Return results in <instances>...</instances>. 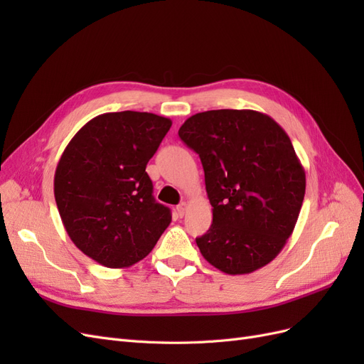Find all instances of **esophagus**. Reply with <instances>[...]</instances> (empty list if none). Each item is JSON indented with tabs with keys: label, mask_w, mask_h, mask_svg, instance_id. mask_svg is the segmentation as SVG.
Returning a JSON list of instances; mask_svg holds the SVG:
<instances>
[{
	"label": "esophagus",
	"mask_w": 364,
	"mask_h": 364,
	"mask_svg": "<svg viewBox=\"0 0 364 364\" xmlns=\"http://www.w3.org/2000/svg\"><path fill=\"white\" fill-rule=\"evenodd\" d=\"M186 208H188V205H186V202H182V203H179L178 206H176V213H178L179 217H183Z\"/></svg>",
	"instance_id": "34e87169"
}]
</instances>
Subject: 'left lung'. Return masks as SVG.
<instances>
[{
  "label": "left lung",
  "mask_w": 364,
  "mask_h": 364,
  "mask_svg": "<svg viewBox=\"0 0 364 364\" xmlns=\"http://www.w3.org/2000/svg\"><path fill=\"white\" fill-rule=\"evenodd\" d=\"M179 136L199 155L213 225L196 243L228 274L266 266L293 234L305 170L285 130L266 114L218 109L190 117Z\"/></svg>",
  "instance_id": "1"
}]
</instances>
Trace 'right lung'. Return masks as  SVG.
I'll use <instances>...</instances> for the list:
<instances>
[{
  "mask_svg": "<svg viewBox=\"0 0 364 364\" xmlns=\"http://www.w3.org/2000/svg\"><path fill=\"white\" fill-rule=\"evenodd\" d=\"M171 119L149 112L92 118L63 150L54 174L62 223L85 255L109 269L146 258L171 222L146 171Z\"/></svg>",
  "mask_w": 364,
  "mask_h": 364,
  "instance_id": "add662e5",
  "label": "right lung"
}]
</instances>
